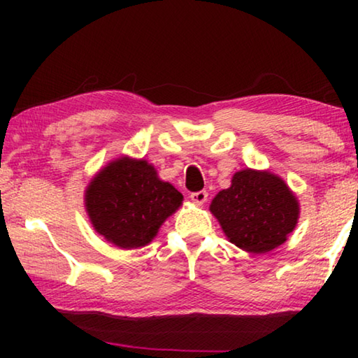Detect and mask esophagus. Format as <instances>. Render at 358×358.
Listing matches in <instances>:
<instances>
[{
	"label": "esophagus",
	"mask_w": 358,
	"mask_h": 358,
	"mask_svg": "<svg viewBox=\"0 0 358 358\" xmlns=\"http://www.w3.org/2000/svg\"><path fill=\"white\" fill-rule=\"evenodd\" d=\"M189 197H191V201L194 203L203 205L205 202H207V199H208V192L207 191H197V192H192Z\"/></svg>",
	"instance_id": "1"
}]
</instances>
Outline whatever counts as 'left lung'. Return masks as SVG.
Masks as SVG:
<instances>
[{
	"instance_id": "1",
	"label": "left lung",
	"mask_w": 358,
	"mask_h": 358,
	"mask_svg": "<svg viewBox=\"0 0 358 358\" xmlns=\"http://www.w3.org/2000/svg\"><path fill=\"white\" fill-rule=\"evenodd\" d=\"M227 238L241 250L262 254L287 240L299 220V202L287 185L270 172L246 169L210 205Z\"/></svg>"
}]
</instances>
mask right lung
Listing matches in <instances>:
<instances>
[{
    "mask_svg": "<svg viewBox=\"0 0 358 358\" xmlns=\"http://www.w3.org/2000/svg\"><path fill=\"white\" fill-rule=\"evenodd\" d=\"M85 197L96 232L123 250L150 243L183 201L171 183L156 177L153 166L128 157L102 169Z\"/></svg>",
    "mask_w": 358,
    "mask_h": 358,
    "instance_id": "add662e5",
    "label": "right lung"
}]
</instances>
